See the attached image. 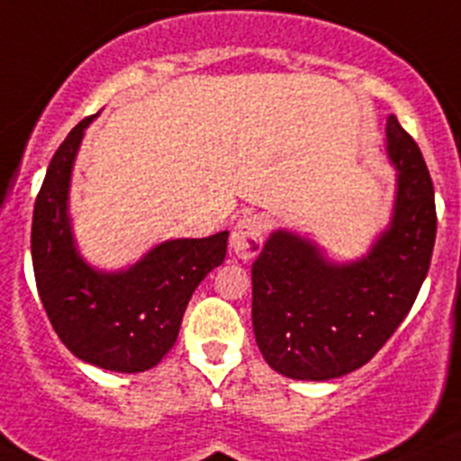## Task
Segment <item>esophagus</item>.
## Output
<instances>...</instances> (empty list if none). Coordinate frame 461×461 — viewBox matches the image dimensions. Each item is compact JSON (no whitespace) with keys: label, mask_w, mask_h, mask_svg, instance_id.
<instances>
[{"label":"esophagus","mask_w":461,"mask_h":461,"mask_svg":"<svg viewBox=\"0 0 461 461\" xmlns=\"http://www.w3.org/2000/svg\"><path fill=\"white\" fill-rule=\"evenodd\" d=\"M265 228L267 219L262 214H249V217L240 219L230 235V249L235 251V256L242 260H253L265 242Z\"/></svg>","instance_id":"34e87169"}]
</instances>
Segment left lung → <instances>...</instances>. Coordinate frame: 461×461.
Here are the masks:
<instances>
[{"mask_svg":"<svg viewBox=\"0 0 461 461\" xmlns=\"http://www.w3.org/2000/svg\"><path fill=\"white\" fill-rule=\"evenodd\" d=\"M384 131L396 199L366 256L330 260L317 242L278 228L253 262V332L267 365L285 378L332 380L365 366L407 317L430 269L432 178L396 115Z\"/></svg>","mask_w":461,"mask_h":461,"instance_id":"8db88e82","label":"left lung"}]
</instances>
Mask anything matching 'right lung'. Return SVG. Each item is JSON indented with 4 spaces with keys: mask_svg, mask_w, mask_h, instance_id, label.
<instances>
[{
    "mask_svg": "<svg viewBox=\"0 0 461 461\" xmlns=\"http://www.w3.org/2000/svg\"><path fill=\"white\" fill-rule=\"evenodd\" d=\"M95 117L78 122L51 158L33 208L31 258L38 294L60 341L87 365L140 374L174 346L192 294L226 258L228 230L160 242L126 269L92 267L74 240L69 185Z\"/></svg>",
    "mask_w": 461,
    "mask_h": 461,
    "instance_id": "1",
    "label": "right lung"
}]
</instances>
